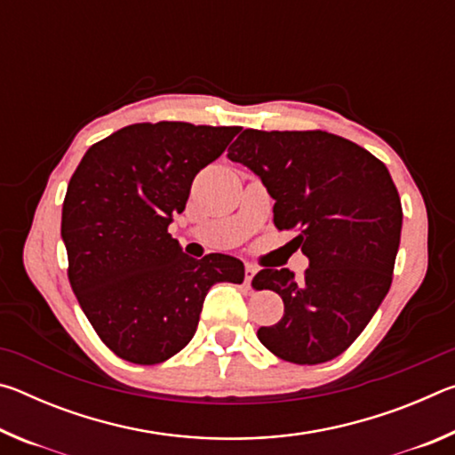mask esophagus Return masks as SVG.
Here are the masks:
<instances>
[{
    "mask_svg": "<svg viewBox=\"0 0 455 455\" xmlns=\"http://www.w3.org/2000/svg\"><path fill=\"white\" fill-rule=\"evenodd\" d=\"M257 271H259V268L255 265H246L244 267V284H246V289L251 287V281H252V276L257 275Z\"/></svg>",
    "mask_w": 455,
    "mask_h": 455,
    "instance_id": "obj_1",
    "label": "esophagus"
}]
</instances>
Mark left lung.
I'll return each instance as SVG.
<instances>
[{
    "instance_id": "obj_1",
    "label": "left lung",
    "mask_w": 455,
    "mask_h": 455,
    "mask_svg": "<svg viewBox=\"0 0 455 455\" xmlns=\"http://www.w3.org/2000/svg\"><path fill=\"white\" fill-rule=\"evenodd\" d=\"M227 156L251 168L275 198V227L297 228L309 259L301 281L263 268L255 289L279 292L283 319L257 331L276 357L297 365L335 359L367 327L391 287L402 236V200L389 171L347 138L305 130H243Z\"/></svg>"
}]
</instances>
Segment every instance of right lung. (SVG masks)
Wrapping results in <instances>:
<instances>
[{
	"label": "right lung",
	"mask_w": 455,
	"mask_h": 455,
	"mask_svg": "<svg viewBox=\"0 0 455 455\" xmlns=\"http://www.w3.org/2000/svg\"><path fill=\"white\" fill-rule=\"evenodd\" d=\"M238 126L144 122L90 146L61 209L68 279L100 339L138 365L171 359L196 333L214 283H243L241 260L184 255L168 233L195 176Z\"/></svg>",
	"instance_id": "right-lung-1"
}]
</instances>
